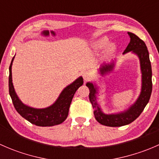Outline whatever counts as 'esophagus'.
I'll use <instances>...</instances> for the list:
<instances>
[{"label":"esophagus","mask_w":159,"mask_h":159,"mask_svg":"<svg viewBox=\"0 0 159 159\" xmlns=\"http://www.w3.org/2000/svg\"><path fill=\"white\" fill-rule=\"evenodd\" d=\"M83 78H84V81H89L90 79H91L92 78V74L90 70H85V71L83 72Z\"/></svg>","instance_id":"34e87169"}]
</instances>
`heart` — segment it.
<instances>
[{
  "mask_svg": "<svg viewBox=\"0 0 159 159\" xmlns=\"http://www.w3.org/2000/svg\"><path fill=\"white\" fill-rule=\"evenodd\" d=\"M108 43V39L107 38H102L98 39V41H94L93 43V48L95 50H101L103 48H105L107 45V44ZM115 44L114 43H110L108 44L106 48V54H111L114 51H115Z\"/></svg>",
  "mask_w": 159,
  "mask_h": 159,
  "instance_id": "obj_1",
  "label": "heart"
}]
</instances>
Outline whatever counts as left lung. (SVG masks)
I'll return each instance as SVG.
<instances>
[{"label":"left lung","instance_id":"1","mask_svg":"<svg viewBox=\"0 0 159 159\" xmlns=\"http://www.w3.org/2000/svg\"><path fill=\"white\" fill-rule=\"evenodd\" d=\"M128 34L131 40L123 54H126L129 51L135 54L140 61L141 71H142V89H141L140 95L139 96L136 102L131 107H129V109L125 111L106 115L102 111L99 105L97 103V99H96L97 98L96 94H98L97 87L91 82H88L86 84V86L89 88L90 91L89 100L94 109V118L100 124L109 127H120V126L129 125L134 121L143 111L144 108L148 103L152 91V66H151L149 54L146 44L134 34L131 32H128ZM114 66H115L114 62L110 64H104L99 68L100 74L102 75H105L109 73L113 70Z\"/></svg>","mask_w":159,"mask_h":159}]
</instances>
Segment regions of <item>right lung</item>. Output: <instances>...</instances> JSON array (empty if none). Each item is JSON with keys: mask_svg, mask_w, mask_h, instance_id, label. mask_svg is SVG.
I'll return each mask as SVG.
<instances>
[{"mask_svg": "<svg viewBox=\"0 0 159 159\" xmlns=\"http://www.w3.org/2000/svg\"><path fill=\"white\" fill-rule=\"evenodd\" d=\"M14 58V57L9 67V94L16 111L24 118L35 125L47 127L57 125L63 122L68 117L70 103L75 92L84 82L82 77H79L73 83L67 86L52 105L45 108H34L22 103L14 91L11 73Z\"/></svg>", "mask_w": 159, "mask_h": 159, "instance_id": "add662e5", "label": "right lung"}]
</instances>
